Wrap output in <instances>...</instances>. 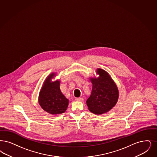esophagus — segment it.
Here are the masks:
<instances>
[{"label": "esophagus", "instance_id": "1", "mask_svg": "<svg viewBox=\"0 0 157 157\" xmlns=\"http://www.w3.org/2000/svg\"><path fill=\"white\" fill-rule=\"evenodd\" d=\"M75 100L76 101H83V99L82 98H76Z\"/></svg>", "mask_w": 157, "mask_h": 157}]
</instances>
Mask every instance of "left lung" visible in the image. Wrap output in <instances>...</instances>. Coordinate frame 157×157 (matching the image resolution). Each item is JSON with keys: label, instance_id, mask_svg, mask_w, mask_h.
I'll return each mask as SVG.
<instances>
[{"label": "left lung", "instance_id": "8db88e82", "mask_svg": "<svg viewBox=\"0 0 157 157\" xmlns=\"http://www.w3.org/2000/svg\"><path fill=\"white\" fill-rule=\"evenodd\" d=\"M98 78H91L92 93L86 101L89 110L96 114L109 112L116 104L119 91L111 77L105 71L98 69Z\"/></svg>", "mask_w": 157, "mask_h": 157}]
</instances>
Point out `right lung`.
I'll return each mask as SVG.
<instances>
[{
  "label": "right lung",
  "mask_w": 157,
  "mask_h": 157,
  "mask_svg": "<svg viewBox=\"0 0 157 157\" xmlns=\"http://www.w3.org/2000/svg\"><path fill=\"white\" fill-rule=\"evenodd\" d=\"M54 76L55 74L52 73L46 79L40 92L38 101L45 111L52 114H58L65 112L69 101L60 90V82L51 81Z\"/></svg>",
  "instance_id": "add662e5"
}]
</instances>
